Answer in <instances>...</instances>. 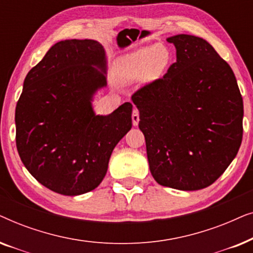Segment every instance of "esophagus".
<instances>
[{"label":"esophagus","mask_w":253,"mask_h":253,"mask_svg":"<svg viewBox=\"0 0 253 253\" xmlns=\"http://www.w3.org/2000/svg\"><path fill=\"white\" fill-rule=\"evenodd\" d=\"M131 117H132V124L134 126H137L138 123H139V112H138V109H133Z\"/></svg>","instance_id":"34e87169"}]
</instances>
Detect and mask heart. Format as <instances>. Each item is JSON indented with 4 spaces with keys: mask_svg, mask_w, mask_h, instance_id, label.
<instances>
[{
    "mask_svg": "<svg viewBox=\"0 0 253 253\" xmlns=\"http://www.w3.org/2000/svg\"><path fill=\"white\" fill-rule=\"evenodd\" d=\"M170 61V51L165 44L139 47L124 54L114 63L112 77L117 84L131 85L160 75Z\"/></svg>",
    "mask_w": 253,
    "mask_h": 253,
    "instance_id": "b5f03b06",
    "label": "heart"
}]
</instances>
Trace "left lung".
<instances>
[{
    "mask_svg": "<svg viewBox=\"0 0 253 253\" xmlns=\"http://www.w3.org/2000/svg\"><path fill=\"white\" fill-rule=\"evenodd\" d=\"M167 41L176 62L131 99L152 176L160 185L195 191L213 184L236 157L243 99L229 64L206 40L177 34Z\"/></svg>",
    "mask_w": 253,
    "mask_h": 253,
    "instance_id": "left-lung-1",
    "label": "left lung"
}]
</instances>
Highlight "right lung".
<instances>
[{
	"label": "right lung",
	"instance_id": "obj_1",
	"mask_svg": "<svg viewBox=\"0 0 253 253\" xmlns=\"http://www.w3.org/2000/svg\"><path fill=\"white\" fill-rule=\"evenodd\" d=\"M107 58L95 40L55 43L26 75L16 106V145L30 174L51 191L78 196L105 177L117 143L132 126V105L95 115L107 85Z\"/></svg>",
	"mask_w": 253,
	"mask_h": 253
}]
</instances>
